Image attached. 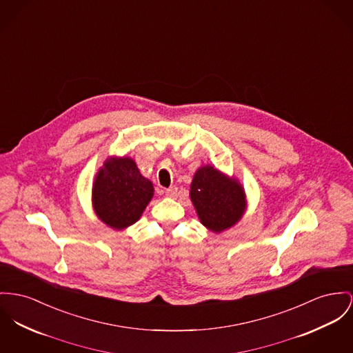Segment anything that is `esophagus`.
Segmentation results:
<instances>
[{
  "instance_id": "esophagus-1",
  "label": "esophagus",
  "mask_w": 353,
  "mask_h": 353,
  "mask_svg": "<svg viewBox=\"0 0 353 353\" xmlns=\"http://www.w3.org/2000/svg\"><path fill=\"white\" fill-rule=\"evenodd\" d=\"M176 194H178V188H175V186H171L165 190V196H168V198H175Z\"/></svg>"
}]
</instances>
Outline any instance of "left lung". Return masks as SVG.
<instances>
[{
	"label": "left lung",
	"instance_id": "left-lung-1",
	"mask_svg": "<svg viewBox=\"0 0 353 353\" xmlns=\"http://www.w3.org/2000/svg\"><path fill=\"white\" fill-rule=\"evenodd\" d=\"M190 198L203 226L221 233L242 218L246 210L245 190L235 178H229L212 165L196 170Z\"/></svg>",
	"mask_w": 353,
	"mask_h": 353
}]
</instances>
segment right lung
Returning a JSON list of instances; mask_svg holds the SVG:
<instances>
[{
	"label": "right lung",
	"mask_w": 353,
	"mask_h": 353,
	"mask_svg": "<svg viewBox=\"0 0 353 353\" xmlns=\"http://www.w3.org/2000/svg\"><path fill=\"white\" fill-rule=\"evenodd\" d=\"M152 195L151 181L131 158H110L94 178L92 205L100 221L121 230L141 218Z\"/></svg>",
	"instance_id": "1"
}]
</instances>
